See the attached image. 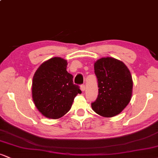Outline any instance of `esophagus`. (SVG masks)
I'll return each mask as SVG.
<instances>
[{"label":"esophagus","instance_id":"34e87169","mask_svg":"<svg viewBox=\"0 0 158 158\" xmlns=\"http://www.w3.org/2000/svg\"><path fill=\"white\" fill-rule=\"evenodd\" d=\"M80 89H81V91H85V85H81V86H80Z\"/></svg>","mask_w":158,"mask_h":158}]
</instances>
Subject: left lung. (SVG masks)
Returning a JSON list of instances; mask_svg holds the SVG:
<instances>
[{"mask_svg":"<svg viewBox=\"0 0 158 158\" xmlns=\"http://www.w3.org/2000/svg\"><path fill=\"white\" fill-rule=\"evenodd\" d=\"M99 94L91 108L99 115L112 117L120 114L131 101L133 80L122 61L103 57L94 63Z\"/></svg>","mask_w":158,"mask_h":158,"instance_id":"8db88e82","label":"left lung"}]
</instances>
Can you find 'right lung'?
Here are the masks:
<instances>
[{"label": "right lung", "instance_id": "add662e5", "mask_svg": "<svg viewBox=\"0 0 158 158\" xmlns=\"http://www.w3.org/2000/svg\"><path fill=\"white\" fill-rule=\"evenodd\" d=\"M67 60L53 57L36 70L32 84V97L39 111L49 119L63 117L71 108L73 99L81 91L67 71Z\"/></svg>", "mask_w": 158, "mask_h": 158}]
</instances>
